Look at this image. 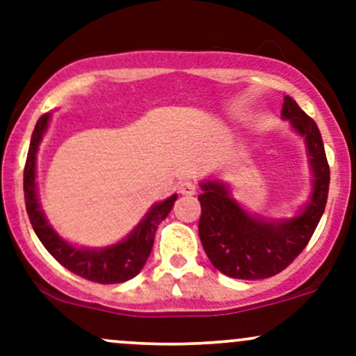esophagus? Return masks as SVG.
I'll return each mask as SVG.
<instances>
[{
    "instance_id": "obj_1",
    "label": "esophagus",
    "mask_w": 356,
    "mask_h": 356,
    "mask_svg": "<svg viewBox=\"0 0 356 356\" xmlns=\"http://www.w3.org/2000/svg\"><path fill=\"white\" fill-rule=\"evenodd\" d=\"M196 191H198V186L193 181H182L181 184H179V193H181V195L193 196L196 195Z\"/></svg>"
}]
</instances>
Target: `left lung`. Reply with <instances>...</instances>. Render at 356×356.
Instances as JSON below:
<instances>
[{"mask_svg": "<svg viewBox=\"0 0 356 356\" xmlns=\"http://www.w3.org/2000/svg\"><path fill=\"white\" fill-rule=\"evenodd\" d=\"M282 118L305 138L314 172V191L300 215L289 220H261L243 210L222 182L201 184V245L211 265L232 279L254 281L284 270L308 245L325 210L331 172L321 131L289 96H284Z\"/></svg>", "mask_w": 356, "mask_h": 356, "instance_id": "left-lung-1", "label": "left lung"}]
</instances>
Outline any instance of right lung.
<instances>
[{"label":"right lung","instance_id":"obj_1","mask_svg":"<svg viewBox=\"0 0 356 356\" xmlns=\"http://www.w3.org/2000/svg\"><path fill=\"white\" fill-rule=\"evenodd\" d=\"M48 122L49 113H46L35 124L24 168L25 208H27L32 229L38 234L39 241L63 267L91 282L118 284V282L136 277L152 253L158 225L170 213L177 195H172L170 198L152 207V210L145 215L138 227L117 245L102 248V250H89V248H77L63 241L46 220L39 207L38 193H35V153H38L42 134L48 129Z\"/></svg>","mask_w":356,"mask_h":356}]
</instances>
